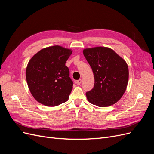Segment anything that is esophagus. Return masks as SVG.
Listing matches in <instances>:
<instances>
[{
  "instance_id": "34e87169",
  "label": "esophagus",
  "mask_w": 154,
  "mask_h": 154,
  "mask_svg": "<svg viewBox=\"0 0 154 154\" xmlns=\"http://www.w3.org/2000/svg\"><path fill=\"white\" fill-rule=\"evenodd\" d=\"M81 83H82V79H78V80H77L76 82V83L77 84V85H80L81 84Z\"/></svg>"
}]
</instances>
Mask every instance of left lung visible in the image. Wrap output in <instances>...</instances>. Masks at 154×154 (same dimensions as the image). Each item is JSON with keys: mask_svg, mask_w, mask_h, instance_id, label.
I'll use <instances>...</instances> for the list:
<instances>
[{"mask_svg": "<svg viewBox=\"0 0 154 154\" xmlns=\"http://www.w3.org/2000/svg\"><path fill=\"white\" fill-rule=\"evenodd\" d=\"M83 52L95 79L94 88L86 92L88 100L99 107L114 104L122 97L128 85V64L109 48L95 47Z\"/></svg>", "mask_w": 154, "mask_h": 154, "instance_id": "obj_1", "label": "left lung"}]
</instances>
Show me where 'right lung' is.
I'll list each match as a JSON object with an SVG mask.
<instances>
[{"mask_svg":"<svg viewBox=\"0 0 154 154\" xmlns=\"http://www.w3.org/2000/svg\"><path fill=\"white\" fill-rule=\"evenodd\" d=\"M72 51L60 46L42 49L29 60L26 79L35 99L47 106L66 102L73 82L66 63Z\"/></svg>","mask_w":154,"mask_h":154,"instance_id":"right-lung-1","label":"right lung"}]
</instances>
